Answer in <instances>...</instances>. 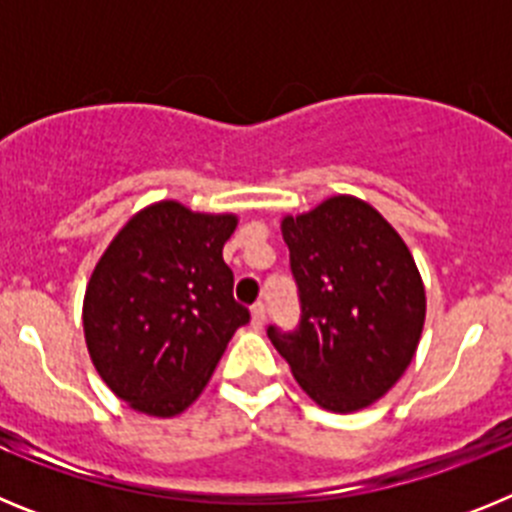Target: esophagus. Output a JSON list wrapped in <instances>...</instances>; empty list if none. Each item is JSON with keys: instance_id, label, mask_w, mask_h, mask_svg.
<instances>
[{"instance_id": "34e87169", "label": "esophagus", "mask_w": 512, "mask_h": 512, "mask_svg": "<svg viewBox=\"0 0 512 512\" xmlns=\"http://www.w3.org/2000/svg\"><path fill=\"white\" fill-rule=\"evenodd\" d=\"M264 323H266V307L264 302H256V305L251 307V325L256 330H261L264 328Z\"/></svg>"}]
</instances>
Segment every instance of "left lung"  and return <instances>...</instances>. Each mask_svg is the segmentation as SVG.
<instances>
[{
  "mask_svg": "<svg viewBox=\"0 0 512 512\" xmlns=\"http://www.w3.org/2000/svg\"><path fill=\"white\" fill-rule=\"evenodd\" d=\"M300 289L295 333L269 338L312 402L356 413L384 397L418 351L425 287L413 253L369 202L336 194L282 217Z\"/></svg>",
  "mask_w": 512,
  "mask_h": 512,
  "instance_id": "left-lung-1",
  "label": "left lung"
}]
</instances>
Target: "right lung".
I'll list each match as a JSON object with an SVG mask.
<instances>
[{
	"label": "right lung",
	"mask_w": 512,
	"mask_h": 512,
	"mask_svg": "<svg viewBox=\"0 0 512 512\" xmlns=\"http://www.w3.org/2000/svg\"><path fill=\"white\" fill-rule=\"evenodd\" d=\"M235 225L233 212L153 202L122 225L94 266L81 310L89 356L135 413H184L248 323L223 261Z\"/></svg>",
	"instance_id": "add662e5"
}]
</instances>
